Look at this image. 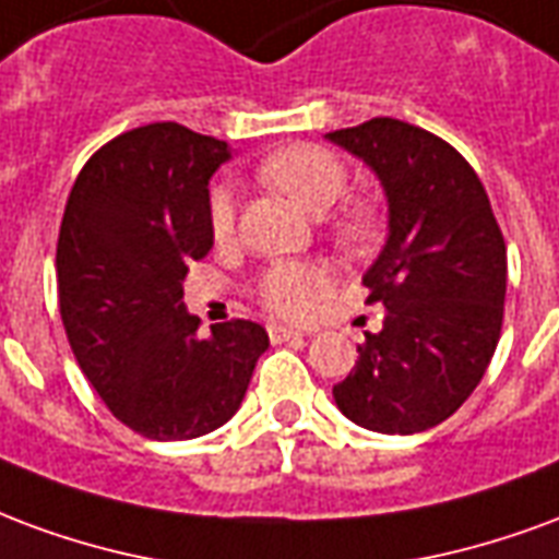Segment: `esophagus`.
<instances>
[{
  "label": "esophagus",
  "instance_id": "1",
  "mask_svg": "<svg viewBox=\"0 0 559 559\" xmlns=\"http://www.w3.org/2000/svg\"><path fill=\"white\" fill-rule=\"evenodd\" d=\"M267 336H271V342H274V345H280V342L300 340L304 333H300L297 328H285V324H267Z\"/></svg>",
  "mask_w": 559,
  "mask_h": 559
}]
</instances>
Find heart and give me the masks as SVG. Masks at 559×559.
<instances>
[{
  "mask_svg": "<svg viewBox=\"0 0 559 559\" xmlns=\"http://www.w3.org/2000/svg\"><path fill=\"white\" fill-rule=\"evenodd\" d=\"M255 178L312 214H324L333 202H340V195L348 187L345 163L333 151L309 145V142L285 145V148L267 154L255 166ZM235 219H238V207H235L231 190L214 187L211 199H207V229L217 243L231 240ZM330 235L342 250H364L374 235L372 207L366 202L342 205L336 217L330 219ZM330 283H333L330 271L319 262H274L259 276L255 295L267 312H274L280 319L300 321L309 319L321 307V300L330 295Z\"/></svg>",
  "mask_w": 559,
  "mask_h": 559,
  "instance_id": "1",
  "label": "heart"
}]
</instances>
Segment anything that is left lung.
<instances>
[{
	"label": "left lung",
	"mask_w": 559,
	"mask_h": 559,
	"mask_svg": "<svg viewBox=\"0 0 559 559\" xmlns=\"http://www.w3.org/2000/svg\"><path fill=\"white\" fill-rule=\"evenodd\" d=\"M330 142L384 185L390 235L366 271V304L386 307L357 364L333 386L345 417L414 435L471 396L495 357L507 297V243L474 166L450 142L399 118L333 130Z\"/></svg>",
	"instance_id": "left-lung-1"
}]
</instances>
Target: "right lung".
I'll return each mask as SVG.
<instances>
[{
  "label": "right lung",
  "mask_w": 559,
  "mask_h": 559,
  "mask_svg": "<svg viewBox=\"0 0 559 559\" xmlns=\"http://www.w3.org/2000/svg\"><path fill=\"white\" fill-rule=\"evenodd\" d=\"M229 157L185 124H145L97 148L64 205L56 274L71 352L112 417L151 441L229 423L267 348L243 319L195 336L181 300L187 264L214 243L207 181Z\"/></svg>",
  "instance_id": "right-lung-1"
}]
</instances>
